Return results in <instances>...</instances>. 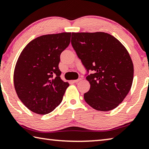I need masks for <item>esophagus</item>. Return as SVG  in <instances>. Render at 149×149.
Instances as JSON below:
<instances>
[{"mask_svg":"<svg viewBox=\"0 0 149 149\" xmlns=\"http://www.w3.org/2000/svg\"><path fill=\"white\" fill-rule=\"evenodd\" d=\"M81 78H79V79H77L73 80L72 82H73V83H77V82H79V81H81Z\"/></svg>","mask_w":149,"mask_h":149,"instance_id":"obj_1","label":"esophagus"}]
</instances>
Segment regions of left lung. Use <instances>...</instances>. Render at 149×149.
<instances>
[{"label": "left lung", "mask_w": 149, "mask_h": 149, "mask_svg": "<svg viewBox=\"0 0 149 149\" xmlns=\"http://www.w3.org/2000/svg\"><path fill=\"white\" fill-rule=\"evenodd\" d=\"M72 45L89 72L90 89L84 99L99 111L114 109L132 87L133 64L125 47L114 36L104 32L72 33Z\"/></svg>", "instance_id": "1"}]
</instances>
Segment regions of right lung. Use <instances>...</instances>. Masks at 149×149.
Instances as JSON below:
<instances>
[{"label":"right lung","mask_w":149,"mask_h":149,"mask_svg":"<svg viewBox=\"0 0 149 149\" xmlns=\"http://www.w3.org/2000/svg\"><path fill=\"white\" fill-rule=\"evenodd\" d=\"M71 33L45 35L26 45L17 60L14 84L20 100L38 114L51 112L69 86L60 78V54L68 47Z\"/></svg>","instance_id":"1"}]
</instances>
